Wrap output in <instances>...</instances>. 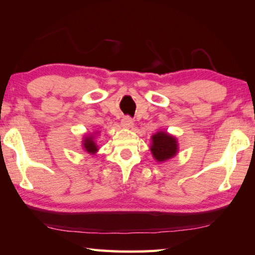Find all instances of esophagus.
<instances>
[{
    "label": "esophagus",
    "mask_w": 255,
    "mask_h": 255,
    "mask_svg": "<svg viewBox=\"0 0 255 255\" xmlns=\"http://www.w3.org/2000/svg\"><path fill=\"white\" fill-rule=\"evenodd\" d=\"M122 126L124 127V128H127V129H129V128H132L133 127V122H132V119L130 118V117H124L123 119H122Z\"/></svg>",
    "instance_id": "esophagus-1"
}]
</instances>
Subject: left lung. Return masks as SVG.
I'll use <instances>...</instances> for the list:
<instances>
[{"mask_svg":"<svg viewBox=\"0 0 255 255\" xmlns=\"http://www.w3.org/2000/svg\"><path fill=\"white\" fill-rule=\"evenodd\" d=\"M154 158L157 162L167 161L174 157L178 153V141L174 136L166 131H158L152 136V146H150Z\"/></svg>","mask_w":255,"mask_h":255,"instance_id":"obj_1","label":"left lung"}]
</instances>
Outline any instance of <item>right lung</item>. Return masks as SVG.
Returning a JSON list of instances; mask_svg holds the SVG:
<instances>
[{"label": "right lung", "mask_w": 255, "mask_h": 255, "mask_svg": "<svg viewBox=\"0 0 255 255\" xmlns=\"http://www.w3.org/2000/svg\"><path fill=\"white\" fill-rule=\"evenodd\" d=\"M83 148L89 154H96L98 152V146L94 143V136L88 135L84 137L83 139Z\"/></svg>", "instance_id": "add662e5"}]
</instances>
